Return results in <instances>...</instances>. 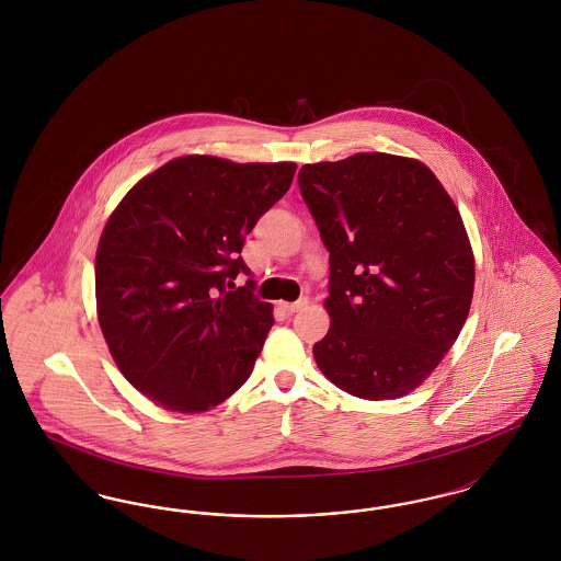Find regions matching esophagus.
Returning a JSON list of instances; mask_svg holds the SVG:
<instances>
[{"mask_svg": "<svg viewBox=\"0 0 561 561\" xmlns=\"http://www.w3.org/2000/svg\"><path fill=\"white\" fill-rule=\"evenodd\" d=\"M305 305H307V300L302 298V300H296V302H279V309H282L284 313L293 316V313H296V311H300Z\"/></svg>", "mask_w": 561, "mask_h": 561, "instance_id": "34e87169", "label": "esophagus"}]
</instances>
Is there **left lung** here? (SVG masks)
<instances>
[{
    "instance_id": "8db88e82",
    "label": "left lung",
    "mask_w": 561,
    "mask_h": 561,
    "mask_svg": "<svg viewBox=\"0 0 561 561\" xmlns=\"http://www.w3.org/2000/svg\"><path fill=\"white\" fill-rule=\"evenodd\" d=\"M298 187L330 252L321 373L364 400L410 393L450 351L473 298V252L450 195L425 163L389 153L305 163Z\"/></svg>"
}]
</instances>
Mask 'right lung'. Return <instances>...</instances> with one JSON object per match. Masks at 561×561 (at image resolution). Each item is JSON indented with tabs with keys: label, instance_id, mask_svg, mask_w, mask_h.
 I'll return each mask as SVG.
<instances>
[{
	"label": "right lung",
	"instance_id": "obj_1",
	"mask_svg": "<svg viewBox=\"0 0 561 561\" xmlns=\"http://www.w3.org/2000/svg\"><path fill=\"white\" fill-rule=\"evenodd\" d=\"M296 163L168 161L111 214L96 309L122 374L172 412H206L252 374L273 325L241 259L245 236L293 185Z\"/></svg>",
	"mask_w": 561,
	"mask_h": 561
}]
</instances>
